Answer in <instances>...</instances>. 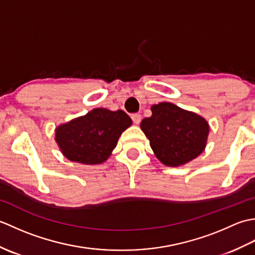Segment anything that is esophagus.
Here are the masks:
<instances>
[{"instance_id": "1", "label": "esophagus", "mask_w": 255, "mask_h": 255, "mask_svg": "<svg viewBox=\"0 0 255 255\" xmlns=\"http://www.w3.org/2000/svg\"><path fill=\"white\" fill-rule=\"evenodd\" d=\"M131 119L134 124L138 125L140 124V122H141V115H140V114H132Z\"/></svg>"}]
</instances>
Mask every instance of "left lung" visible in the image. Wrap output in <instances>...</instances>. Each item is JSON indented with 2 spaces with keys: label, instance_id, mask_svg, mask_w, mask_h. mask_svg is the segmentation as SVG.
I'll return each mask as SVG.
<instances>
[{
  "label": "left lung",
  "instance_id": "obj_1",
  "mask_svg": "<svg viewBox=\"0 0 255 255\" xmlns=\"http://www.w3.org/2000/svg\"><path fill=\"white\" fill-rule=\"evenodd\" d=\"M151 112L140 127L164 165H183L203 152L209 133L205 118L167 102L152 105Z\"/></svg>",
  "mask_w": 255,
  "mask_h": 255
}]
</instances>
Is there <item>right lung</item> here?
<instances>
[{
	"label": "right lung",
	"mask_w": 255,
	"mask_h": 255,
	"mask_svg": "<svg viewBox=\"0 0 255 255\" xmlns=\"http://www.w3.org/2000/svg\"><path fill=\"white\" fill-rule=\"evenodd\" d=\"M132 121L124 111L95 108L56 128V141L67 159L82 164L105 162Z\"/></svg>",
	"instance_id": "obj_1"
}]
</instances>
